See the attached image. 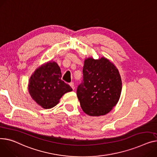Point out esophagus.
<instances>
[{
	"mask_svg": "<svg viewBox=\"0 0 157 157\" xmlns=\"http://www.w3.org/2000/svg\"><path fill=\"white\" fill-rule=\"evenodd\" d=\"M69 85L71 86V87L72 88V90H75V84H74V82H70L69 83Z\"/></svg>",
	"mask_w": 157,
	"mask_h": 157,
	"instance_id": "34e87169",
	"label": "esophagus"
}]
</instances>
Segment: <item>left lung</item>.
<instances>
[{
	"instance_id": "obj_1",
	"label": "left lung",
	"mask_w": 157,
	"mask_h": 157,
	"mask_svg": "<svg viewBox=\"0 0 157 157\" xmlns=\"http://www.w3.org/2000/svg\"><path fill=\"white\" fill-rule=\"evenodd\" d=\"M82 73V81L77 89L82 110L90 116L108 113L121 94L122 80L117 68L107 58L89 57L85 60Z\"/></svg>"
}]
</instances>
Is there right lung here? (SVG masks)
Returning a JSON list of instances; mask_svg holds the SVG:
<instances>
[{"label":"right lung","instance_id":"1","mask_svg":"<svg viewBox=\"0 0 157 157\" xmlns=\"http://www.w3.org/2000/svg\"><path fill=\"white\" fill-rule=\"evenodd\" d=\"M61 77L60 67L56 62H48L35 70L29 80L28 91L38 105L45 109H51L65 93L72 90Z\"/></svg>","mask_w":157,"mask_h":157}]
</instances>
